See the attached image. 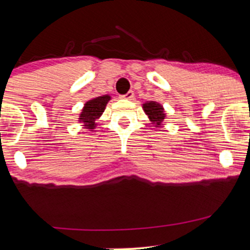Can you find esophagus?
<instances>
[{"mask_svg":"<svg viewBox=\"0 0 250 250\" xmlns=\"http://www.w3.org/2000/svg\"><path fill=\"white\" fill-rule=\"evenodd\" d=\"M121 97H122V99H125V100H131L134 97V91L129 90L127 94H125V95H122Z\"/></svg>","mask_w":250,"mask_h":250,"instance_id":"esophagus-1","label":"esophagus"}]
</instances>
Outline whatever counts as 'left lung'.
<instances>
[{"label": "left lung", "instance_id": "left-lung-1", "mask_svg": "<svg viewBox=\"0 0 250 250\" xmlns=\"http://www.w3.org/2000/svg\"><path fill=\"white\" fill-rule=\"evenodd\" d=\"M143 110L148 115L149 120L154 123L155 127H161V123L166 119V114L160 103L149 101L143 104Z\"/></svg>", "mask_w": 250, "mask_h": 250}]
</instances>
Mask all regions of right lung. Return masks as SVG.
I'll use <instances>...</instances> for the list:
<instances>
[{"label":"right lung","instance_id":"obj_1","mask_svg":"<svg viewBox=\"0 0 250 250\" xmlns=\"http://www.w3.org/2000/svg\"><path fill=\"white\" fill-rule=\"evenodd\" d=\"M109 100H110L109 95H103L89 100L88 102H85L84 107H83L81 114H80L79 121L84 123V127L87 129H90V130L95 129V121L102 115Z\"/></svg>","mask_w":250,"mask_h":250}]
</instances>
